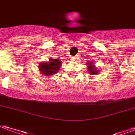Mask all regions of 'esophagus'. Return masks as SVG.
Instances as JSON below:
<instances>
[{
  "label": "esophagus",
  "instance_id": "1",
  "mask_svg": "<svg viewBox=\"0 0 135 135\" xmlns=\"http://www.w3.org/2000/svg\"><path fill=\"white\" fill-rule=\"evenodd\" d=\"M76 59H77V57H76V56H73V57H71V61H75Z\"/></svg>",
  "mask_w": 135,
  "mask_h": 135
}]
</instances>
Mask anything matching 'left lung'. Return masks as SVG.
<instances>
[{"label":"left lung","instance_id":"8db88e82","mask_svg":"<svg viewBox=\"0 0 135 135\" xmlns=\"http://www.w3.org/2000/svg\"><path fill=\"white\" fill-rule=\"evenodd\" d=\"M86 66H88V73L90 74V75H98L99 74V71L98 69H97L95 66V63L94 62H87Z\"/></svg>","mask_w":135,"mask_h":135}]
</instances>
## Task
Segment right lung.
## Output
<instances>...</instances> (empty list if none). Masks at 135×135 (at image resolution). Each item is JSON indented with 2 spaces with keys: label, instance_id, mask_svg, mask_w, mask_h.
Instances as JSON below:
<instances>
[{
  "label": "right lung",
  "instance_id": "add662e5",
  "mask_svg": "<svg viewBox=\"0 0 135 135\" xmlns=\"http://www.w3.org/2000/svg\"><path fill=\"white\" fill-rule=\"evenodd\" d=\"M61 64V60L50 58L49 61H43L39 64L38 68L40 73L42 76L50 78L52 75H54L55 74L59 71Z\"/></svg>",
  "mask_w": 135,
  "mask_h": 135
}]
</instances>
